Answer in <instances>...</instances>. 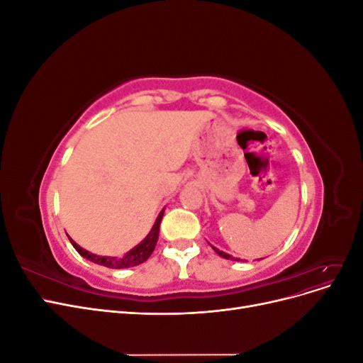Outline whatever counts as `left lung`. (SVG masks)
<instances>
[{
    "label": "left lung",
    "mask_w": 363,
    "mask_h": 363,
    "mask_svg": "<svg viewBox=\"0 0 363 363\" xmlns=\"http://www.w3.org/2000/svg\"><path fill=\"white\" fill-rule=\"evenodd\" d=\"M212 248H213V250H215V251L218 252V255H219V256H221V257H224V259H230V260H236L235 257H232V256H230V255H227V252H224V251H221V250H218V248H215L213 245H212Z\"/></svg>",
    "instance_id": "8db88e82"
}]
</instances>
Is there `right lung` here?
<instances>
[{
  "instance_id": "right-lung-1",
  "label": "right lung",
  "mask_w": 363,
  "mask_h": 363,
  "mask_svg": "<svg viewBox=\"0 0 363 363\" xmlns=\"http://www.w3.org/2000/svg\"><path fill=\"white\" fill-rule=\"evenodd\" d=\"M163 212L164 211H162L159 213L156 223H155V225H152L148 236L144 240H142L139 245H136L135 248H131L128 252H125L123 257H111V256H96V255H92V252L86 251L80 245H77L69 236L68 238L71 240L72 247L77 251H79L80 256H83L84 259L91 260L94 263H98V265H103V267H107V268H115V269L136 267V265H139V263H144L151 256V252L155 251V248H156L157 239H159V227H160V221H162V218H163Z\"/></svg>"
}]
</instances>
